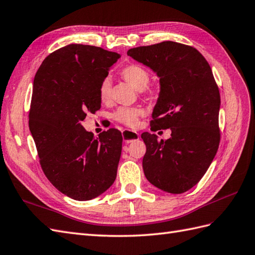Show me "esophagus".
<instances>
[{
  "instance_id": "1",
  "label": "esophagus",
  "mask_w": 255,
  "mask_h": 255,
  "mask_svg": "<svg viewBox=\"0 0 255 255\" xmlns=\"http://www.w3.org/2000/svg\"><path fill=\"white\" fill-rule=\"evenodd\" d=\"M123 138L126 143H131L132 141L138 140L140 138V134L138 132L132 131V130L125 129L123 130Z\"/></svg>"
}]
</instances>
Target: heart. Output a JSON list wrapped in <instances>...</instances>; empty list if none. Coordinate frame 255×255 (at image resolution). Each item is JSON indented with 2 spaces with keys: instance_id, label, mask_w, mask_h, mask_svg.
Listing matches in <instances>:
<instances>
[{
  "instance_id": "b5f03b06",
  "label": "heart",
  "mask_w": 255,
  "mask_h": 255,
  "mask_svg": "<svg viewBox=\"0 0 255 255\" xmlns=\"http://www.w3.org/2000/svg\"><path fill=\"white\" fill-rule=\"evenodd\" d=\"M120 74L124 80L127 81L129 84H131L138 90L145 89L149 83V78H151L148 71L144 67L136 63L126 65L125 68L121 70ZM111 87H112L111 80L109 77H104L99 86V97L102 102H108L110 100ZM142 115L143 110L140 108L121 107L113 113V119L114 121L119 122L125 126L134 127L136 126V124H138V121Z\"/></svg>"
}]
</instances>
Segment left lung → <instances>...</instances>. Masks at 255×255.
<instances>
[{
  "label": "left lung",
  "instance_id": "8db88e82",
  "mask_svg": "<svg viewBox=\"0 0 255 255\" xmlns=\"http://www.w3.org/2000/svg\"><path fill=\"white\" fill-rule=\"evenodd\" d=\"M127 55L159 77L151 129H171L165 141L141 134L145 177L161 191L184 193L204 177L220 144L221 99L210 65L196 48L171 41L131 48Z\"/></svg>",
  "mask_w": 255,
  "mask_h": 255
}]
</instances>
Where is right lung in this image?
I'll use <instances>...</instances> for the list:
<instances>
[{
    "label": "right lung",
    "instance_id": "right-lung-1",
    "mask_svg": "<svg viewBox=\"0 0 255 255\" xmlns=\"http://www.w3.org/2000/svg\"><path fill=\"white\" fill-rule=\"evenodd\" d=\"M120 57L101 47L70 44L45 58L35 74L30 131L46 178L72 199L96 198L116 179L121 131L110 128L95 138L81 123L100 110V83Z\"/></svg>",
    "mask_w": 255,
    "mask_h": 255
}]
</instances>
